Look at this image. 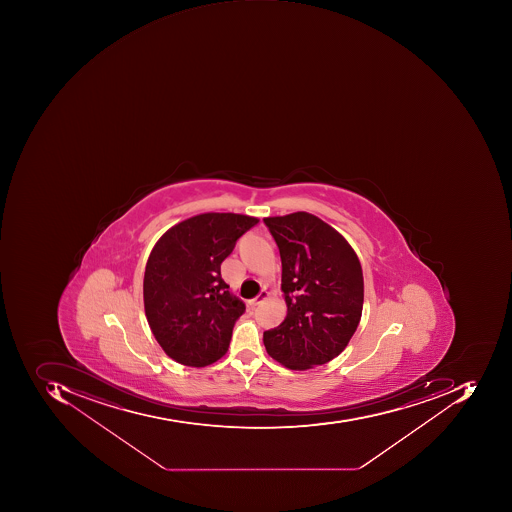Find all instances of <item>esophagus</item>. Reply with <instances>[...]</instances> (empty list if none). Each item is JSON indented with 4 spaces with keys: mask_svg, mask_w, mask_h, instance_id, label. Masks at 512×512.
Wrapping results in <instances>:
<instances>
[{
    "mask_svg": "<svg viewBox=\"0 0 512 512\" xmlns=\"http://www.w3.org/2000/svg\"><path fill=\"white\" fill-rule=\"evenodd\" d=\"M269 297V292L263 291L260 292V294L257 295V297L254 298V300L251 301L252 306H257V304L263 303L266 298Z\"/></svg>",
    "mask_w": 512,
    "mask_h": 512,
    "instance_id": "34e87169",
    "label": "esophagus"
}]
</instances>
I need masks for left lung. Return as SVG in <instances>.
<instances>
[{
    "label": "left lung",
    "instance_id": "8db88e82",
    "mask_svg": "<svg viewBox=\"0 0 512 512\" xmlns=\"http://www.w3.org/2000/svg\"><path fill=\"white\" fill-rule=\"evenodd\" d=\"M280 249L283 323L263 334L284 368L308 371L345 351L360 323L365 283L360 260L340 232L309 214L264 218Z\"/></svg>",
    "mask_w": 512,
    "mask_h": 512
}]
</instances>
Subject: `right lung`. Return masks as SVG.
Listing matches in <instances>:
<instances>
[{
  "instance_id": "right-lung-1",
  "label": "right lung",
  "mask_w": 512,
  "mask_h": 512,
  "mask_svg": "<svg viewBox=\"0 0 512 512\" xmlns=\"http://www.w3.org/2000/svg\"><path fill=\"white\" fill-rule=\"evenodd\" d=\"M257 217L232 212L194 215L167 229L144 271V312L166 355L204 368L228 352L244 303L229 294L221 263Z\"/></svg>"
}]
</instances>
